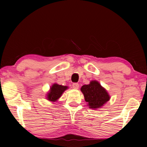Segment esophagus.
I'll return each instance as SVG.
<instances>
[{
  "label": "esophagus",
  "mask_w": 147,
  "mask_h": 147,
  "mask_svg": "<svg viewBox=\"0 0 147 147\" xmlns=\"http://www.w3.org/2000/svg\"><path fill=\"white\" fill-rule=\"evenodd\" d=\"M72 86H73V88L74 89H78L79 88V84L78 83H73Z\"/></svg>",
  "instance_id": "esophagus-1"
}]
</instances>
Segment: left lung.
Wrapping results in <instances>:
<instances>
[{
	"label": "left lung",
	"instance_id": "1",
	"mask_svg": "<svg viewBox=\"0 0 147 147\" xmlns=\"http://www.w3.org/2000/svg\"><path fill=\"white\" fill-rule=\"evenodd\" d=\"M81 91L85 101L92 109L101 107L110 99L107 91L96 81H92L89 85L82 86Z\"/></svg>",
	"mask_w": 147,
	"mask_h": 147
}]
</instances>
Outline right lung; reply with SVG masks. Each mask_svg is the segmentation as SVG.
I'll return each mask as SVG.
<instances>
[{"label":"right lung","instance_id":"add662e5","mask_svg":"<svg viewBox=\"0 0 147 147\" xmlns=\"http://www.w3.org/2000/svg\"><path fill=\"white\" fill-rule=\"evenodd\" d=\"M67 88L66 86L59 85L57 84H54L51 87L50 92L47 95V98L49 100L54 102L60 97L65 90Z\"/></svg>","mask_w":147,"mask_h":147}]
</instances>
